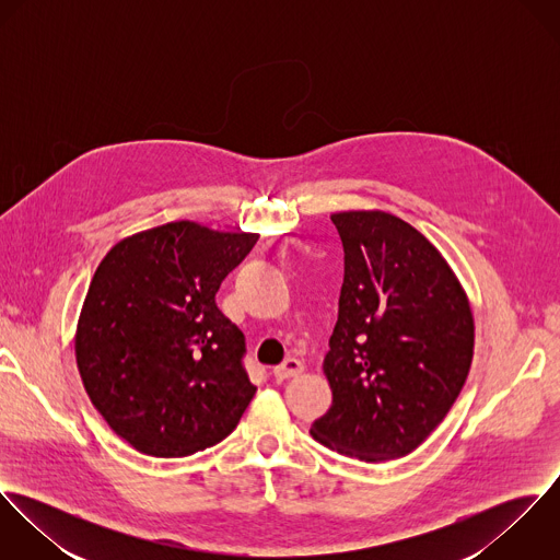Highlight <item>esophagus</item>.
Listing matches in <instances>:
<instances>
[{
    "mask_svg": "<svg viewBox=\"0 0 560 560\" xmlns=\"http://www.w3.org/2000/svg\"><path fill=\"white\" fill-rule=\"evenodd\" d=\"M300 373H304V362L302 360H298V358H287L280 366H276L273 369V375H276V380H289V377H295V375H300Z\"/></svg>",
    "mask_w": 560,
    "mask_h": 560,
    "instance_id": "34e87169",
    "label": "esophagus"
}]
</instances>
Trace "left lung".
I'll list each match as a JSON object with an SVG mask.
<instances>
[{
	"mask_svg": "<svg viewBox=\"0 0 560 560\" xmlns=\"http://www.w3.org/2000/svg\"><path fill=\"white\" fill-rule=\"evenodd\" d=\"M345 249L338 320L323 360V446L362 462L418 448L459 397L475 319L457 276L413 226L384 211L334 213Z\"/></svg>",
	"mask_w": 560,
	"mask_h": 560,
	"instance_id": "left-lung-1",
	"label": "left lung"
}]
</instances>
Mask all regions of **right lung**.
Returning a JSON list of instances; mask_svg holds the SVG:
<instances>
[{"label":"right lung","instance_id":"add662e5","mask_svg":"<svg viewBox=\"0 0 560 560\" xmlns=\"http://www.w3.org/2000/svg\"><path fill=\"white\" fill-rule=\"evenodd\" d=\"M256 233L170 222L116 243L81 308V382L116 435L153 457H187L240 424L256 388L245 336L215 304Z\"/></svg>","mask_w":560,"mask_h":560}]
</instances>
